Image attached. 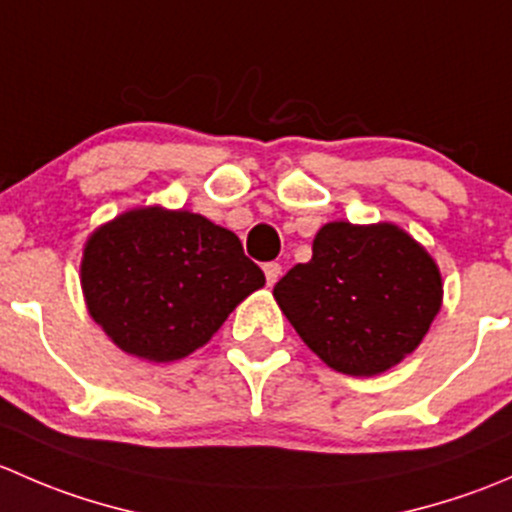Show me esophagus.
<instances>
[{
  "mask_svg": "<svg viewBox=\"0 0 512 512\" xmlns=\"http://www.w3.org/2000/svg\"><path fill=\"white\" fill-rule=\"evenodd\" d=\"M262 270H265L267 285H270V287L275 285V282L282 277V265H280V262H267V265L262 267Z\"/></svg>",
  "mask_w": 512,
  "mask_h": 512,
  "instance_id": "1",
  "label": "esophagus"
}]
</instances>
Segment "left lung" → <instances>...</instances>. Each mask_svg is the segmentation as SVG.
<instances>
[{
    "label": "left lung",
    "mask_w": 512,
    "mask_h": 512,
    "mask_svg": "<svg viewBox=\"0 0 512 512\" xmlns=\"http://www.w3.org/2000/svg\"><path fill=\"white\" fill-rule=\"evenodd\" d=\"M294 332L334 371L376 376L426 337L441 309V272L421 245L391 223H327L312 260L275 285Z\"/></svg>",
    "instance_id": "left-lung-1"
}]
</instances>
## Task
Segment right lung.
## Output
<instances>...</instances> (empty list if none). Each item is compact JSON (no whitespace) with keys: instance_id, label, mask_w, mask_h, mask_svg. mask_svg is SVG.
Returning a JSON list of instances; mask_svg holds the SVG:
<instances>
[{"instance_id":"obj_1","label":"right lung","mask_w":512,"mask_h":512,"mask_svg":"<svg viewBox=\"0 0 512 512\" xmlns=\"http://www.w3.org/2000/svg\"><path fill=\"white\" fill-rule=\"evenodd\" d=\"M262 285L235 232L158 205L98 227L81 260L94 322L118 349L148 361L193 354Z\"/></svg>"}]
</instances>
